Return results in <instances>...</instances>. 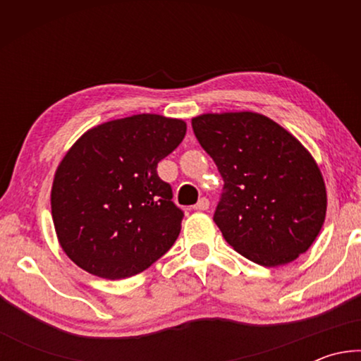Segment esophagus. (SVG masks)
Masks as SVG:
<instances>
[{
    "label": "esophagus",
    "instance_id": "obj_1",
    "mask_svg": "<svg viewBox=\"0 0 361 361\" xmlns=\"http://www.w3.org/2000/svg\"><path fill=\"white\" fill-rule=\"evenodd\" d=\"M209 207H210L209 199H207V197H202V199H199V200H197V204L194 205V210L204 212V210H209Z\"/></svg>",
    "mask_w": 361,
    "mask_h": 361
}]
</instances>
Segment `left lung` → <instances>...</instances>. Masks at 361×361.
Instances as JSON below:
<instances>
[{
    "mask_svg": "<svg viewBox=\"0 0 361 361\" xmlns=\"http://www.w3.org/2000/svg\"><path fill=\"white\" fill-rule=\"evenodd\" d=\"M192 130L224 180L213 221L226 242L264 267L307 252L325 223L326 188L302 143L253 111L195 116Z\"/></svg>",
    "mask_w": 361,
    "mask_h": 361,
    "instance_id": "left-lung-1",
    "label": "left lung"
}]
</instances>
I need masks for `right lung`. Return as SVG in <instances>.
Listing matches in <instances>:
<instances>
[{
	"instance_id": "add662e5",
	"label": "right lung",
	"mask_w": 361,
	"mask_h": 361,
	"mask_svg": "<svg viewBox=\"0 0 361 361\" xmlns=\"http://www.w3.org/2000/svg\"><path fill=\"white\" fill-rule=\"evenodd\" d=\"M185 135V121L145 113L103 122L76 140L51 191L59 243L76 266L119 280L169 252L183 212L156 169Z\"/></svg>"
}]
</instances>
